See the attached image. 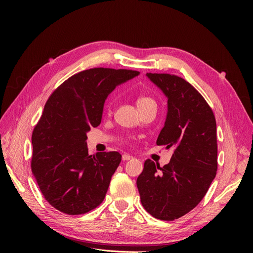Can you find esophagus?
<instances>
[{"instance_id": "esophagus-1", "label": "esophagus", "mask_w": 253, "mask_h": 253, "mask_svg": "<svg viewBox=\"0 0 253 253\" xmlns=\"http://www.w3.org/2000/svg\"><path fill=\"white\" fill-rule=\"evenodd\" d=\"M131 159H133V157L128 155V154L122 155V160H123V161H129V160H131Z\"/></svg>"}]
</instances>
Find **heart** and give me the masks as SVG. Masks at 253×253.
Returning a JSON list of instances; mask_svg holds the SVG:
<instances>
[{"instance_id": "b5f03b06", "label": "heart", "mask_w": 253, "mask_h": 253, "mask_svg": "<svg viewBox=\"0 0 253 253\" xmlns=\"http://www.w3.org/2000/svg\"><path fill=\"white\" fill-rule=\"evenodd\" d=\"M147 102H155L153 98L149 97V96H139L136 100V104H142V103H147ZM111 109H112V105L111 103L108 104V106H106V111L108 112H111Z\"/></svg>"}]
</instances>
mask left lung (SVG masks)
<instances>
[{
  "instance_id": "1",
  "label": "left lung",
  "mask_w": 253,
  "mask_h": 253,
  "mask_svg": "<svg viewBox=\"0 0 253 253\" xmlns=\"http://www.w3.org/2000/svg\"><path fill=\"white\" fill-rule=\"evenodd\" d=\"M147 77L168 98V112L157 144L174 148L169 164L144 162L137 189L144 209L155 218L174 220L201 202L217 170L215 117L204 97L175 75Z\"/></svg>"
}]
</instances>
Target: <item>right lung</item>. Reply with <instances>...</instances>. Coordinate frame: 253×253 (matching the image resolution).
Segmentation results:
<instances>
[{
  "label": "right lung",
  "instance_id": "obj_1",
  "mask_svg": "<svg viewBox=\"0 0 253 253\" xmlns=\"http://www.w3.org/2000/svg\"><path fill=\"white\" fill-rule=\"evenodd\" d=\"M137 71L95 68L80 72L48 98L32 135V171L46 201L65 214L96 208L121 162L118 152L89 155L87 132L101 122L104 101Z\"/></svg>",
  "mask_w": 253,
  "mask_h": 253
}]
</instances>
